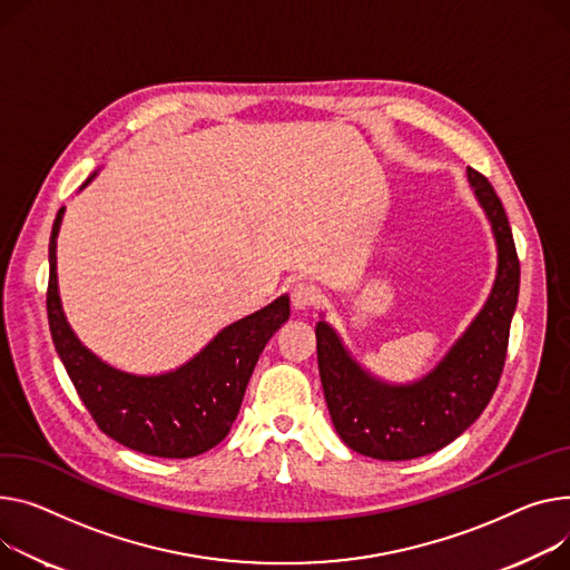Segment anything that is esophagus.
<instances>
[{"label": "esophagus", "mask_w": 570, "mask_h": 570, "mask_svg": "<svg viewBox=\"0 0 570 570\" xmlns=\"http://www.w3.org/2000/svg\"><path fill=\"white\" fill-rule=\"evenodd\" d=\"M318 288L309 282H295L291 286V302L295 309H309L318 302Z\"/></svg>", "instance_id": "34e87169"}]
</instances>
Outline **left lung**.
Instances as JSON below:
<instances>
[{
    "mask_svg": "<svg viewBox=\"0 0 570 570\" xmlns=\"http://www.w3.org/2000/svg\"><path fill=\"white\" fill-rule=\"evenodd\" d=\"M468 180L495 234L498 277L479 316L429 375L410 385L377 381L351 357L325 321L316 325L318 371L332 424L362 456L377 461L426 456L470 429L498 390L518 305L520 261L495 189L472 167Z\"/></svg>",
    "mask_w": 570,
    "mask_h": 570,
    "instance_id": "8db88e82",
    "label": "left lung"
}]
</instances>
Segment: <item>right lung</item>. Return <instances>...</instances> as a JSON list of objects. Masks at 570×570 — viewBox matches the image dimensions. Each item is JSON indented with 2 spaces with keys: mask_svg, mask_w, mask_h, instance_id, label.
Instances as JSON below:
<instances>
[{
  "mask_svg": "<svg viewBox=\"0 0 570 570\" xmlns=\"http://www.w3.org/2000/svg\"><path fill=\"white\" fill-rule=\"evenodd\" d=\"M63 210L59 208L50 236L48 321L55 348L94 422L111 440L146 456L193 459L213 449L236 422L258 355L291 316L288 295L226 325L197 357L176 371L124 373L82 346L63 316L57 284V236Z\"/></svg>",
  "mask_w": 570,
  "mask_h": 570,
  "instance_id": "obj_1",
  "label": "right lung"
}]
</instances>
